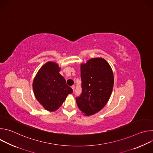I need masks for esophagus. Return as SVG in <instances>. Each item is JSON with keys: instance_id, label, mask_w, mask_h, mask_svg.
Returning <instances> with one entry per match:
<instances>
[{"instance_id": "1", "label": "esophagus", "mask_w": 153, "mask_h": 153, "mask_svg": "<svg viewBox=\"0 0 153 153\" xmlns=\"http://www.w3.org/2000/svg\"><path fill=\"white\" fill-rule=\"evenodd\" d=\"M71 88H72L73 91H74V90H75V85H72V86H71Z\"/></svg>"}]
</instances>
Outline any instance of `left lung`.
<instances>
[{"label":"left lung","mask_w":153,"mask_h":153,"mask_svg":"<svg viewBox=\"0 0 153 153\" xmlns=\"http://www.w3.org/2000/svg\"><path fill=\"white\" fill-rule=\"evenodd\" d=\"M82 93L76 100L80 110L91 116L104 107L112 93L114 76L108 63L93 58L80 67Z\"/></svg>","instance_id":"1"}]
</instances>
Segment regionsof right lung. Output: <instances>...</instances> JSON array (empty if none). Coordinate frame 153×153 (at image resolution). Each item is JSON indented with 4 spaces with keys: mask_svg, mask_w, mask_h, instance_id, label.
<instances>
[{
    "mask_svg": "<svg viewBox=\"0 0 153 153\" xmlns=\"http://www.w3.org/2000/svg\"><path fill=\"white\" fill-rule=\"evenodd\" d=\"M59 71L57 63L48 62L39 70L33 81L36 98L49 111L57 110L68 94L73 92Z\"/></svg>",
    "mask_w": 153,
    "mask_h": 153,
    "instance_id": "right-lung-1",
    "label": "right lung"
}]
</instances>
